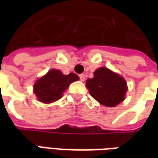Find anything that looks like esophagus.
Listing matches in <instances>:
<instances>
[{"label":"esophagus","mask_w":158,"mask_h":158,"mask_svg":"<svg viewBox=\"0 0 158 158\" xmlns=\"http://www.w3.org/2000/svg\"><path fill=\"white\" fill-rule=\"evenodd\" d=\"M85 74H84V73L79 74V79H80V81H85Z\"/></svg>","instance_id":"esophagus-1"}]
</instances>
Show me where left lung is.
<instances>
[{"label":"left lung","mask_w":158,"mask_h":158,"mask_svg":"<svg viewBox=\"0 0 158 158\" xmlns=\"http://www.w3.org/2000/svg\"><path fill=\"white\" fill-rule=\"evenodd\" d=\"M86 86L90 96L106 106L122 102L128 89L124 79L106 68L96 69L92 79H87Z\"/></svg>","instance_id":"left-lung-1"}]
</instances>
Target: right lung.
<instances>
[{
    "label": "right lung",
    "instance_id": "obj_1",
    "mask_svg": "<svg viewBox=\"0 0 158 158\" xmlns=\"http://www.w3.org/2000/svg\"><path fill=\"white\" fill-rule=\"evenodd\" d=\"M78 79L79 77L73 73L64 75L59 70L52 69L36 81L34 85V92L40 102H53L60 99L69 85Z\"/></svg>",
    "mask_w": 158,
    "mask_h": 158
}]
</instances>
